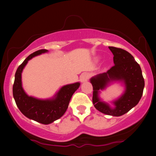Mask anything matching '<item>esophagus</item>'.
I'll return each mask as SVG.
<instances>
[{"mask_svg":"<svg viewBox=\"0 0 156 156\" xmlns=\"http://www.w3.org/2000/svg\"><path fill=\"white\" fill-rule=\"evenodd\" d=\"M89 74L88 73H83L82 74H81L80 76V82H87V80H89Z\"/></svg>","mask_w":156,"mask_h":156,"instance_id":"34e87169","label":"esophagus"}]
</instances>
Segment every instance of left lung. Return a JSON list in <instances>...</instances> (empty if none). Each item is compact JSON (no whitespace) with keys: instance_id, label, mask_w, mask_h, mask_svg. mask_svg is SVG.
Here are the masks:
<instances>
[{"instance_id":"8db88e82","label":"left lung","mask_w":156,"mask_h":156,"mask_svg":"<svg viewBox=\"0 0 156 156\" xmlns=\"http://www.w3.org/2000/svg\"><path fill=\"white\" fill-rule=\"evenodd\" d=\"M114 55V65L106 72L91 78L93 87L92 101L100 112L113 116H120L136 106L141 99L145 82L140 65L129 52L123 49L108 47ZM112 81H121L125 85V93L113 102L115 107L101 101L100 90H103Z\"/></svg>"}]
</instances>
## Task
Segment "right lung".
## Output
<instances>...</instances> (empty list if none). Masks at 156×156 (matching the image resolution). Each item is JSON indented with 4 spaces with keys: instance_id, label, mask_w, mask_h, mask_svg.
I'll return each mask as SVG.
<instances>
[{
    "instance_id": "obj_1",
    "label": "right lung",
    "mask_w": 156,
    "mask_h": 156,
    "mask_svg": "<svg viewBox=\"0 0 156 156\" xmlns=\"http://www.w3.org/2000/svg\"><path fill=\"white\" fill-rule=\"evenodd\" d=\"M48 50H40L30 55L19 66L15 74L12 94L21 113L30 119L42 124H49L61 118L67 111L70 99L80 86V82L67 84L59 89L54 97L49 99H40L30 97L22 87V72L30 59L48 52Z\"/></svg>"
}]
</instances>
